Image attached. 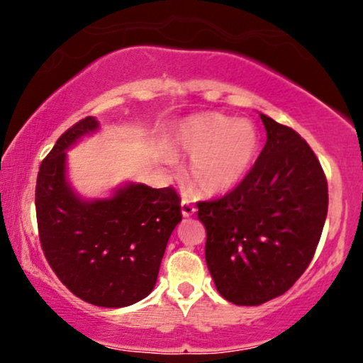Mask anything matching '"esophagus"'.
<instances>
[{"mask_svg":"<svg viewBox=\"0 0 363 363\" xmlns=\"http://www.w3.org/2000/svg\"><path fill=\"white\" fill-rule=\"evenodd\" d=\"M182 215L183 216H185V218H188V216H191L193 215V213H195L196 210H195V206H193V203H191V200H190V198H183V200H182Z\"/></svg>","mask_w":363,"mask_h":363,"instance_id":"34e87169","label":"esophagus"}]
</instances>
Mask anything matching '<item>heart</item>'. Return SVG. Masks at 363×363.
Masks as SVG:
<instances>
[{"label": "heart", "mask_w": 363, "mask_h": 363, "mask_svg": "<svg viewBox=\"0 0 363 363\" xmlns=\"http://www.w3.org/2000/svg\"><path fill=\"white\" fill-rule=\"evenodd\" d=\"M175 155L190 157V180L198 191L218 195L245 180L259 150V135L250 121L221 113L185 118L170 137ZM172 163V157H167Z\"/></svg>", "instance_id": "obj_1"}]
</instances>
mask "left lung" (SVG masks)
<instances>
[{
    "mask_svg": "<svg viewBox=\"0 0 363 363\" xmlns=\"http://www.w3.org/2000/svg\"><path fill=\"white\" fill-rule=\"evenodd\" d=\"M266 145L240 185L198 203L215 286L236 306L284 294L307 269L324 228L329 193L315 153L292 128L259 113Z\"/></svg>",
    "mask_w": 363,
    "mask_h": 363,
    "instance_id": "obj_1",
    "label": "left lung"
}]
</instances>
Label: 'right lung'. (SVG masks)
Listing matches in <instances>:
<instances>
[{
	"instance_id": "add662e5",
	"label": "right lung",
	"mask_w": 363,
	"mask_h": 363,
	"mask_svg": "<svg viewBox=\"0 0 363 363\" xmlns=\"http://www.w3.org/2000/svg\"><path fill=\"white\" fill-rule=\"evenodd\" d=\"M99 130L79 121L44 158L36 183V216L44 256L64 286L99 307H125L155 287L162 257L182 221L173 188L125 183L87 200L67 180V150Z\"/></svg>"
}]
</instances>
